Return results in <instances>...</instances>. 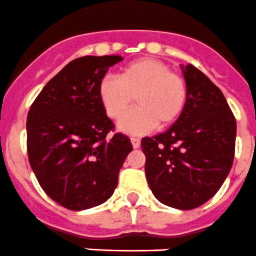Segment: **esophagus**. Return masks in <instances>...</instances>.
Returning <instances> with one entry per match:
<instances>
[{"label": "esophagus", "instance_id": "esophagus-1", "mask_svg": "<svg viewBox=\"0 0 256 256\" xmlns=\"http://www.w3.org/2000/svg\"><path fill=\"white\" fill-rule=\"evenodd\" d=\"M130 140H132V147H134V148H139V146H140V139L132 136V138H130Z\"/></svg>", "mask_w": 256, "mask_h": 256}]
</instances>
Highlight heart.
<instances>
[{"mask_svg": "<svg viewBox=\"0 0 256 256\" xmlns=\"http://www.w3.org/2000/svg\"><path fill=\"white\" fill-rule=\"evenodd\" d=\"M98 100L112 120H120V128L128 134H146L158 124L166 128L184 113L188 86L181 75L154 58H139L120 68L117 78L106 75L98 87Z\"/></svg>", "mask_w": 256, "mask_h": 256, "instance_id": "obj_1", "label": "heart"}]
</instances>
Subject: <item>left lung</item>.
I'll return each mask as SVG.
<instances>
[{"label": "left lung", "mask_w": 256, "mask_h": 256, "mask_svg": "<svg viewBox=\"0 0 256 256\" xmlns=\"http://www.w3.org/2000/svg\"><path fill=\"white\" fill-rule=\"evenodd\" d=\"M188 102L166 132L142 139L146 177L165 206L192 210L210 200L230 172L237 124L222 92L192 66H184Z\"/></svg>", "instance_id": "8db88e82"}]
</instances>
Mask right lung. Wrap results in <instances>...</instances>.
<instances>
[{"mask_svg":"<svg viewBox=\"0 0 256 256\" xmlns=\"http://www.w3.org/2000/svg\"><path fill=\"white\" fill-rule=\"evenodd\" d=\"M121 56H86L45 84L27 116V152L42 190L72 211L102 204L113 195L132 146L98 100V83Z\"/></svg>","mask_w":256,"mask_h":256,"instance_id":"obj_1","label":"right lung"}]
</instances>
